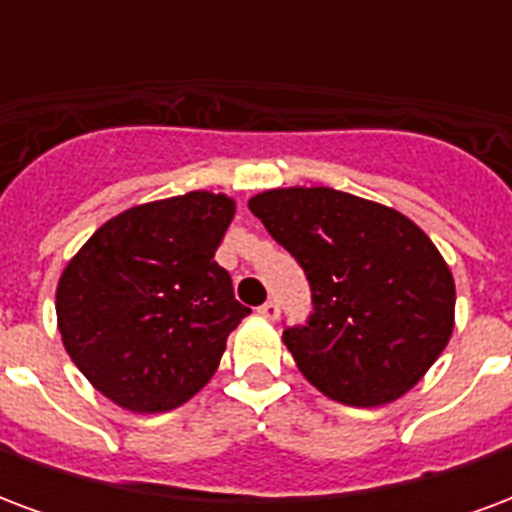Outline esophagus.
Masks as SVG:
<instances>
[{"label":"esophagus","instance_id":"34e87169","mask_svg":"<svg viewBox=\"0 0 512 512\" xmlns=\"http://www.w3.org/2000/svg\"><path fill=\"white\" fill-rule=\"evenodd\" d=\"M257 315H260V318H266V321H277L279 304L277 301H266V304H260V307H257Z\"/></svg>","mask_w":512,"mask_h":512}]
</instances>
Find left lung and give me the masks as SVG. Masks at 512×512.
<instances>
[{
	"label": "left lung",
	"instance_id": "left-lung-1",
	"mask_svg": "<svg viewBox=\"0 0 512 512\" xmlns=\"http://www.w3.org/2000/svg\"><path fill=\"white\" fill-rule=\"evenodd\" d=\"M249 211L310 282V318L282 340L312 386L381 406L428 373L450 343L455 282L417 224L326 186L263 191Z\"/></svg>",
	"mask_w": 512,
	"mask_h": 512
}]
</instances>
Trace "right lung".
<instances>
[{"instance_id": "add662e5", "label": "right lung", "mask_w": 512, "mask_h": 512, "mask_svg": "<svg viewBox=\"0 0 512 512\" xmlns=\"http://www.w3.org/2000/svg\"><path fill=\"white\" fill-rule=\"evenodd\" d=\"M235 202L224 194L128 208L76 252L57 285L62 345L84 378L136 414L186 403L249 315L213 255Z\"/></svg>"}]
</instances>
